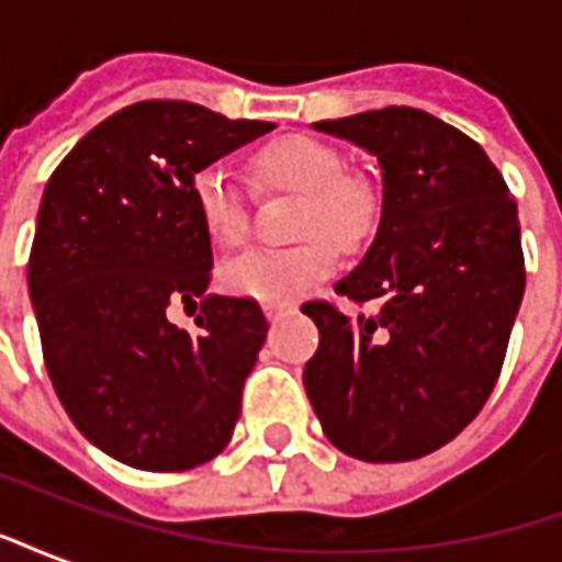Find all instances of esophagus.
<instances>
[{
  "label": "esophagus",
  "instance_id": "obj_1",
  "mask_svg": "<svg viewBox=\"0 0 562 562\" xmlns=\"http://www.w3.org/2000/svg\"><path fill=\"white\" fill-rule=\"evenodd\" d=\"M285 313H292V306L289 304H265V316H268L270 322H280Z\"/></svg>",
  "mask_w": 562,
  "mask_h": 562
}]
</instances>
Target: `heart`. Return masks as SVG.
Here are the masks:
<instances>
[{"mask_svg": "<svg viewBox=\"0 0 562 562\" xmlns=\"http://www.w3.org/2000/svg\"><path fill=\"white\" fill-rule=\"evenodd\" d=\"M261 189L301 195L294 234L306 237L285 249H249L225 261L222 289L261 304H289L297 294L328 280L340 249H361L373 237L382 213L376 189L346 173V159L316 138L273 140L249 161ZM198 220L216 246H237L249 232V201L228 168L207 165L192 180Z\"/></svg>", "mask_w": 562, "mask_h": 562, "instance_id": "1", "label": "heart"}]
</instances>
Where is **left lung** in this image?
Listing matches in <instances>:
<instances>
[{"instance_id":"obj_1","label":"left lung","mask_w":562,"mask_h":562,"mask_svg":"<svg viewBox=\"0 0 562 562\" xmlns=\"http://www.w3.org/2000/svg\"><path fill=\"white\" fill-rule=\"evenodd\" d=\"M313 128L379 161L382 216L361 265L337 282L379 313L301 306L318 328L306 397L342 454L424 458L479 415L499 376L524 297L518 204L487 153L427 111L382 108Z\"/></svg>"}]
</instances>
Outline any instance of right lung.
<instances>
[{
	"label": "right lung",
	"mask_w": 562,
	"mask_h": 562,
	"mask_svg": "<svg viewBox=\"0 0 562 562\" xmlns=\"http://www.w3.org/2000/svg\"><path fill=\"white\" fill-rule=\"evenodd\" d=\"M273 123L192 102L128 104L47 180L30 256L44 364L68 418L126 467L180 472L228 446L268 337L249 297L204 294L213 249L192 180ZM202 313L195 338L167 318Z\"/></svg>",
	"instance_id": "right-lung-1"
}]
</instances>
